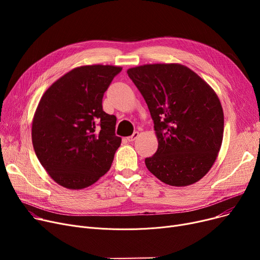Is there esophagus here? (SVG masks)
I'll use <instances>...</instances> for the list:
<instances>
[{
  "mask_svg": "<svg viewBox=\"0 0 260 260\" xmlns=\"http://www.w3.org/2000/svg\"><path fill=\"white\" fill-rule=\"evenodd\" d=\"M139 137V133L138 132H135L132 136H129V137H127V140L129 141V142H133V141H135L136 139H137Z\"/></svg>",
  "mask_w": 260,
  "mask_h": 260,
  "instance_id": "1",
  "label": "esophagus"
}]
</instances>
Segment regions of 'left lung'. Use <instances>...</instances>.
Wrapping results in <instances>:
<instances>
[{"mask_svg": "<svg viewBox=\"0 0 260 260\" xmlns=\"http://www.w3.org/2000/svg\"><path fill=\"white\" fill-rule=\"evenodd\" d=\"M147 104L158 139L147 170L173 186L199 181L213 167L223 138V111L214 89L188 67L145 64L127 70Z\"/></svg>", "mask_w": 260, "mask_h": 260, "instance_id": "8db88e82", "label": "left lung"}]
</instances>
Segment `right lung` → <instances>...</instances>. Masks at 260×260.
<instances>
[{
	"label": "right lung",
	"instance_id": "obj_1",
	"mask_svg": "<svg viewBox=\"0 0 260 260\" xmlns=\"http://www.w3.org/2000/svg\"><path fill=\"white\" fill-rule=\"evenodd\" d=\"M122 67L85 65L68 72L43 93L32 119L36 155L61 186L85 188L108 172L121 144L116 117L103 94Z\"/></svg>",
	"mask_w": 260,
	"mask_h": 260
}]
</instances>
